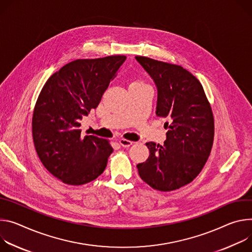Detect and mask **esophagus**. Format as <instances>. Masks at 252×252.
<instances>
[{"mask_svg":"<svg viewBox=\"0 0 252 252\" xmlns=\"http://www.w3.org/2000/svg\"><path fill=\"white\" fill-rule=\"evenodd\" d=\"M119 143H120V145H121L122 147H125V148H128V147H130V146L133 144L132 141L126 140V139H120Z\"/></svg>","mask_w":252,"mask_h":252,"instance_id":"1","label":"esophagus"}]
</instances>
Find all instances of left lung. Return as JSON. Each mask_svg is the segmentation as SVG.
I'll return each mask as SVG.
<instances>
[{
  "mask_svg": "<svg viewBox=\"0 0 252 252\" xmlns=\"http://www.w3.org/2000/svg\"><path fill=\"white\" fill-rule=\"evenodd\" d=\"M157 88L156 115L169 127L164 145L146 143L149 157L137 165L152 188L176 190L190 183L210 155L214 119L201 83L181 66L136 56Z\"/></svg>",
  "mask_w": 252,
  "mask_h": 252,
  "instance_id": "1",
  "label": "left lung"
}]
</instances>
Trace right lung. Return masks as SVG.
Returning <instances> with one entry per match:
<instances>
[{"mask_svg":"<svg viewBox=\"0 0 252 252\" xmlns=\"http://www.w3.org/2000/svg\"><path fill=\"white\" fill-rule=\"evenodd\" d=\"M125 56L75 60L44 85L33 114L37 154L45 168L69 185H82L103 173L113 152L106 139L82 137L80 121L98 107Z\"/></svg>","mask_w":252,"mask_h":252,"instance_id":"right-lung-1","label":"right lung"}]
</instances>
